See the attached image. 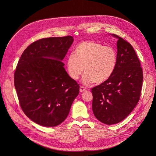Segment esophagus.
<instances>
[{"label":"esophagus","mask_w":156,"mask_h":156,"mask_svg":"<svg viewBox=\"0 0 156 156\" xmlns=\"http://www.w3.org/2000/svg\"><path fill=\"white\" fill-rule=\"evenodd\" d=\"M80 91L81 93L84 92V91H86V88L83 86H81L80 87Z\"/></svg>","instance_id":"esophagus-1"}]
</instances>
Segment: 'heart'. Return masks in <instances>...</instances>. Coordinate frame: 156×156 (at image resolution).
Returning a JSON list of instances; mask_svg holds the SVG:
<instances>
[{
	"label": "heart",
	"mask_w": 156,
	"mask_h": 156,
	"mask_svg": "<svg viewBox=\"0 0 156 156\" xmlns=\"http://www.w3.org/2000/svg\"><path fill=\"white\" fill-rule=\"evenodd\" d=\"M117 63V54L114 48L93 42H84L75 48L66 60L70 76L76 80L84 71L83 83L101 84L114 73Z\"/></svg>",
	"instance_id": "b5f03b06"
}]
</instances>
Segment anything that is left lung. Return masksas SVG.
Here are the masks:
<instances>
[{
	"mask_svg": "<svg viewBox=\"0 0 156 156\" xmlns=\"http://www.w3.org/2000/svg\"><path fill=\"white\" fill-rule=\"evenodd\" d=\"M117 63L112 76L91 89L95 117L105 124L125 119L138 104L143 81L138 57L130 44L117 35Z\"/></svg>",
	"mask_w": 156,
	"mask_h": 156,
	"instance_id": "8db88e82",
	"label": "left lung"
}]
</instances>
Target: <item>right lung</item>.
<instances>
[{
  "label": "right lung",
  "mask_w": 156,
  "mask_h": 156,
  "mask_svg": "<svg viewBox=\"0 0 156 156\" xmlns=\"http://www.w3.org/2000/svg\"><path fill=\"white\" fill-rule=\"evenodd\" d=\"M73 42L71 36L39 39L21 54L14 86L24 113L32 121L54 127L68 117L80 86L68 74L62 60Z\"/></svg>",
  "instance_id": "right-lung-1"
}]
</instances>
